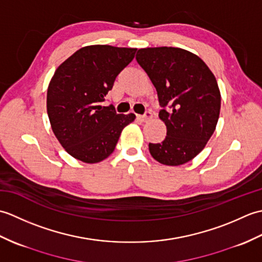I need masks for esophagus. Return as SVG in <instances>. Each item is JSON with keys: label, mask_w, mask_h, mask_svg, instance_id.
<instances>
[{"label": "esophagus", "mask_w": 262, "mask_h": 262, "mask_svg": "<svg viewBox=\"0 0 262 262\" xmlns=\"http://www.w3.org/2000/svg\"><path fill=\"white\" fill-rule=\"evenodd\" d=\"M152 117H153V115H152V113L149 110L145 111V114H144V115H137V118L143 120V121H146L148 119H151Z\"/></svg>", "instance_id": "esophagus-1"}]
</instances>
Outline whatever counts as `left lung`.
Returning a JSON list of instances; mask_svg holds the SVG:
<instances>
[{
    "label": "left lung",
    "instance_id": "left-lung-1",
    "mask_svg": "<svg viewBox=\"0 0 262 262\" xmlns=\"http://www.w3.org/2000/svg\"><path fill=\"white\" fill-rule=\"evenodd\" d=\"M137 63L158 91L166 126L161 143H149L158 162L180 165L203 151L216 128L221 93L214 74L197 55L174 47L138 49Z\"/></svg>",
    "mask_w": 262,
    "mask_h": 262
}]
</instances>
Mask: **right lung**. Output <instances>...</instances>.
<instances>
[{"label":"right lung","mask_w":262,"mask_h":262,"mask_svg":"<svg viewBox=\"0 0 262 262\" xmlns=\"http://www.w3.org/2000/svg\"><path fill=\"white\" fill-rule=\"evenodd\" d=\"M136 48L83 47L58 66L47 90V114L58 142L72 157L97 163L114 152L122 128L134 114L103 107L117 75L135 56Z\"/></svg>","instance_id":"obj_1"}]
</instances>
